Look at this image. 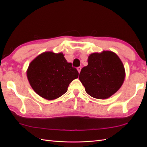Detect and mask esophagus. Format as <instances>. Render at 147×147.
I'll return each mask as SVG.
<instances>
[{"label": "esophagus", "mask_w": 147, "mask_h": 147, "mask_svg": "<svg viewBox=\"0 0 147 147\" xmlns=\"http://www.w3.org/2000/svg\"><path fill=\"white\" fill-rule=\"evenodd\" d=\"M81 69H82V68H81V67H77V70H78V73L80 74V71H81Z\"/></svg>", "instance_id": "obj_1"}]
</instances>
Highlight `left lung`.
Here are the masks:
<instances>
[{"instance_id":"left-lung-1","label":"left lung","mask_w":147,"mask_h":147,"mask_svg":"<svg viewBox=\"0 0 147 147\" xmlns=\"http://www.w3.org/2000/svg\"><path fill=\"white\" fill-rule=\"evenodd\" d=\"M88 65L79 75L85 91L91 97L106 99L117 92L125 78V70L118 55L111 51L92 53Z\"/></svg>"}]
</instances>
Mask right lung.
Wrapping results in <instances>:
<instances>
[{
  "label": "right lung",
  "mask_w": 147,
  "mask_h": 147,
  "mask_svg": "<svg viewBox=\"0 0 147 147\" xmlns=\"http://www.w3.org/2000/svg\"><path fill=\"white\" fill-rule=\"evenodd\" d=\"M26 72L34 91L47 100L63 96L70 83L78 77L77 70L67 63L63 53L51 51L42 53L35 57Z\"/></svg>",
  "instance_id": "add662e5"
}]
</instances>
